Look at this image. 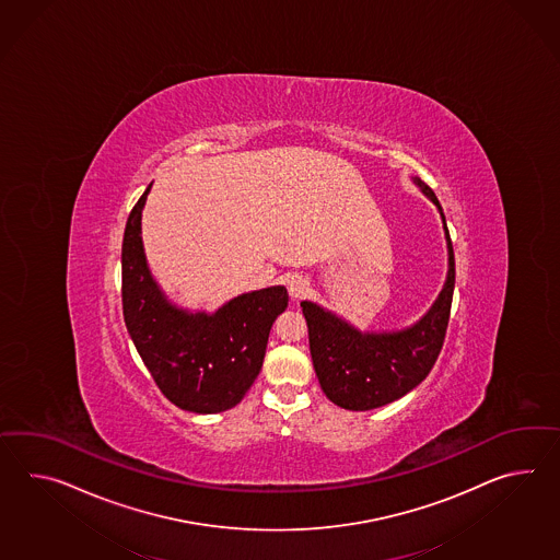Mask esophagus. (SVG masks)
Here are the masks:
<instances>
[{"label":"esophagus","mask_w":560,"mask_h":560,"mask_svg":"<svg viewBox=\"0 0 560 560\" xmlns=\"http://www.w3.org/2000/svg\"><path fill=\"white\" fill-rule=\"evenodd\" d=\"M287 291H289L291 300H301L310 291V281L303 277H291L287 283Z\"/></svg>","instance_id":"esophagus-1"}]
</instances>
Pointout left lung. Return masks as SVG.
<instances>
[{
  "mask_svg": "<svg viewBox=\"0 0 560 560\" xmlns=\"http://www.w3.org/2000/svg\"><path fill=\"white\" fill-rule=\"evenodd\" d=\"M412 182L436 206L450 255L445 285L431 310L409 328L360 331L314 301H301L317 381L341 409H378L407 395L427 378L443 348L455 287L453 245L435 191L417 176Z\"/></svg>",
  "mask_w": 560,
  "mask_h": 560,
  "instance_id": "1",
  "label": "left lung"
}]
</instances>
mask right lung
I'll use <instances>...</instances> for the list:
<instances>
[{"mask_svg": "<svg viewBox=\"0 0 560 560\" xmlns=\"http://www.w3.org/2000/svg\"><path fill=\"white\" fill-rule=\"evenodd\" d=\"M150 190L151 184L125 226V326L167 400L198 415L232 409L259 376L271 326L285 312L287 289L243 293L214 314L174 305L155 283L141 241V212Z\"/></svg>", "mask_w": 560, "mask_h": 560, "instance_id": "right-lung-1", "label": "right lung"}]
</instances>
